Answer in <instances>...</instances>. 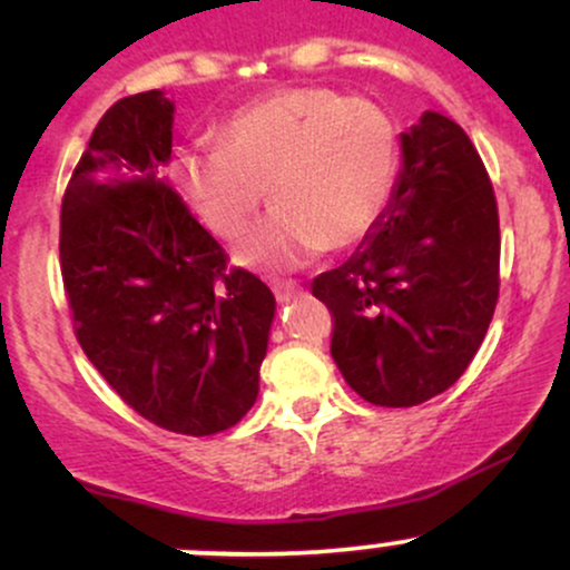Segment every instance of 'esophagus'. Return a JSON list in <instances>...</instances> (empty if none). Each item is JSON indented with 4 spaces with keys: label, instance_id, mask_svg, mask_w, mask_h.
I'll use <instances>...</instances> for the list:
<instances>
[{
    "label": "esophagus",
    "instance_id": "34e87169",
    "mask_svg": "<svg viewBox=\"0 0 570 570\" xmlns=\"http://www.w3.org/2000/svg\"><path fill=\"white\" fill-rule=\"evenodd\" d=\"M271 289L276 294L278 303H289L297 294H303V286L297 281H271Z\"/></svg>",
    "mask_w": 570,
    "mask_h": 570
}]
</instances>
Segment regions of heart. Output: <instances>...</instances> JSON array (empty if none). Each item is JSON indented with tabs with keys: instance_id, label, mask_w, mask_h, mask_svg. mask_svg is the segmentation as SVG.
I'll return each instance as SVG.
<instances>
[{
	"instance_id": "obj_1",
	"label": "heart",
	"mask_w": 570,
	"mask_h": 570,
	"mask_svg": "<svg viewBox=\"0 0 570 570\" xmlns=\"http://www.w3.org/2000/svg\"><path fill=\"white\" fill-rule=\"evenodd\" d=\"M399 171L391 117L330 88H281L238 109L222 144L189 147L174 179L206 227L235 240L265 203L276 212L246 240L240 259L286 271L348 248L375 227Z\"/></svg>"
}]
</instances>
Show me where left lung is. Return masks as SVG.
<instances>
[{"mask_svg": "<svg viewBox=\"0 0 570 570\" xmlns=\"http://www.w3.org/2000/svg\"><path fill=\"white\" fill-rule=\"evenodd\" d=\"M404 168L375 227L313 278L332 313V358L377 407L442 394L472 364L499 303V206L458 122L423 112L402 134Z\"/></svg>", "mask_w": 570, "mask_h": 570, "instance_id": "8db88e82", "label": "left lung"}]
</instances>
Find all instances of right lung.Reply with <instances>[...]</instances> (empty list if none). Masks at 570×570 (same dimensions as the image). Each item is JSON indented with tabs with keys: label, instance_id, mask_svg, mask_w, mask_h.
Segmentation results:
<instances>
[{
	"label": "right lung",
	"instance_id": "add662e5",
	"mask_svg": "<svg viewBox=\"0 0 570 570\" xmlns=\"http://www.w3.org/2000/svg\"><path fill=\"white\" fill-rule=\"evenodd\" d=\"M174 104L147 90L112 104L61 200V276L85 356L155 426L212 436L259 394L276 297L230 267L160 179Z\"/></svg>",
	"mask_w": 570,
	"mask_h": 570
}]
</instances>
